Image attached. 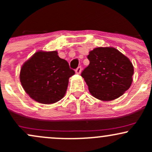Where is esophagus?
<instances>
[{
  "instance_id": "obj_1",
  "label": "esophagus",
  "mask_w": 152,
  "mask_h": 152,
  "mask_svg": "<svg viewBox=\"0 0 152 152\" xmlns=\"http://www.w3.org/2000/svg\"><path fill=\"white\" fill-rule=\"evenodd\" d=\"M76 71V73L77 74H81V66H78V67L76 69V71Z\"/></svg>"
}]
</instances>
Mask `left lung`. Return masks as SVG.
Returning a JSON list of instances; mask_svg holds the SVG:
<instances>
[{
    "instance_id": "1",
    "label": "left lung",
    "mask_w": 152,
    "mask_h": 152,
    "mask_svg": "<svg viewBox=\"0 0 152 152\" xmlns=\"http://www.w3.org/2000/svg\"><path fill=\"white\" fill-rule=\"evenodd\" d=\"M89 65L81 72L89 92L102 101L118 98L132 85L134 66L130 60L112 47H99L87 56Z\"/></svg>"
}]
</instances>
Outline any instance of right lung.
Returning <instances> with one entry per match:
<instances>
[{"instance_id": "obj_1", "label": "right lung", "mask_w": 152, "mask_h": 152, "mask_svg": "<svg viewBox=\"0 0 152 152\" xmlns=\"http://www.w3.org/2000/svg\"><path fill=\"white\" fill-rule=\"evenodd\" d=\"M75 71L69 63L58 56V52L38 51L24 63L20 81L25 91L36 102L50 104L65 95L69 78Z\"/></svg>"}]
</instances>
